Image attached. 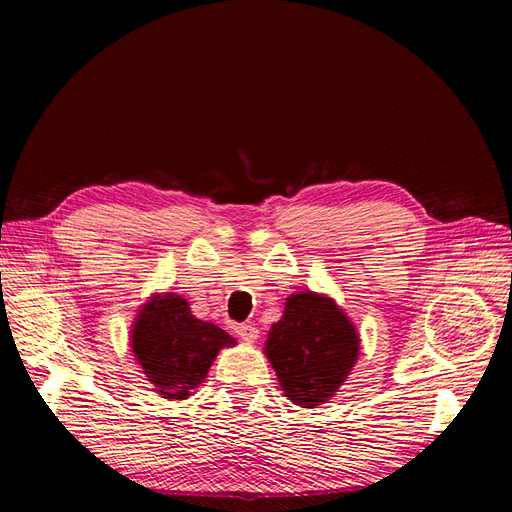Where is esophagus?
Wrapping results in <instances>:
<instances>
[{
    "mask_svg": "<svg viewBox=\"0 0 512 512\" xmlns=\"http://www.w3.org/2000/svg\"><path fill=\"white\" fill-rule=\"evenodd\" d=\"M235 333L243 339V342H254V339L258 337V329L254 327V324H237Z\"/></svg>",
    "mask_w": 512,
    "mask_h": 512,
    "instance_id": "obj_1",
    "label": "esophagus"
}]
</instances>
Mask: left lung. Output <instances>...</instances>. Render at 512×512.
<instances>
[{
    "label": "left lung",
    "instance_id": "left-lung-1",
    "mask_svg": "<svg viewBox=\"0 0 512 512\" xmlns=\"http://www.w3.org/2000/svg\"><path fill=\"white\" fill-rule=\"evenodd\" d=\"M282 391L297 406L314 408L333 397L359 356L354 324L331 299L297 292L265 344Z\"/></svg>",
    "mask_w": 512,
    "mask_h": 512
}]
</instances>
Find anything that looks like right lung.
Wrapping results in <instances>:
<instances>
[{
    "instance_id": "1",
    "label": "right lung",
    "mask_w": 512,
    "mask_h": 512,
    "mask_svg": "<svg viewBox=\"0 0 512 512\" xmlns=\"http://www.w3.org/2000/svg\"><path fill=\"white\" fill-rule=\"evenodd\" d=\"M226 331L192 316L179 294L153 297L132 329V352L147 380L166 399H185L207 378L220 348L232 346Z\"/></svg>"
}]
</instances>
